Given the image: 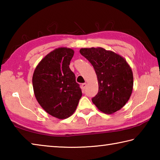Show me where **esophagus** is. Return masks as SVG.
<instances>
[{
    "instance_id": "esophagus-1",
    "label": "esophagus",
    "mask_w": 160,
    "mask_h": 160,
    "mask_svg": "<svg viewBox=\"0 0 160 160\" xmlns=\"http://www.w3.org/2000/svg\"><path fill=\"white\" fill-rule=\"evenodd\" d=\"M86 86H87V84L85 82V83H82V85H81V88H82V90H85V88H86Z\"/></svg>"
}]
</instances>
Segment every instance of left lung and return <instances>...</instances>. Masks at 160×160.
<instances>
[{"label":"left lung","mask_w":160,"mask_h":160,"mask_svg":"<svg viewBox=\"0 0 160 160\" xmlns=\"http://www.w3.org/2000/svg\"><path fill=\"white\" fill-rule=\"evenodd\" d=\"M80 53L92 65L98 80V93L92 101L109 114L121 109L128 101L133 86L132 72L126 61L101 47L81 48Z\"/></svg>","instance_id":"left-lung-1"}]
</instances>
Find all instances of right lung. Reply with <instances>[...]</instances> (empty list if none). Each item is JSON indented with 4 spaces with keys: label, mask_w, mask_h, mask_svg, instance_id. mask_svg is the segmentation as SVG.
Instances as JSON below:
<instances>
[{
    "label": "right lung",
    "mask_w": 160,
    "mask_h": 160,
    "mask_svg": "<svg viewBox=\"0 0 160 160\" xmlns=\"http://www.w3.org/2000/svg\"><path fill=\"white\" fill-rule=\"evenodd\" d=\"M73 54L71 48H56L40 61L32 77L37 102L48 113L60 119L74 113L82 97L80 85L69 68Z\"/></svg>",
    "instance_id": "obj_1"
}]
</instances>
